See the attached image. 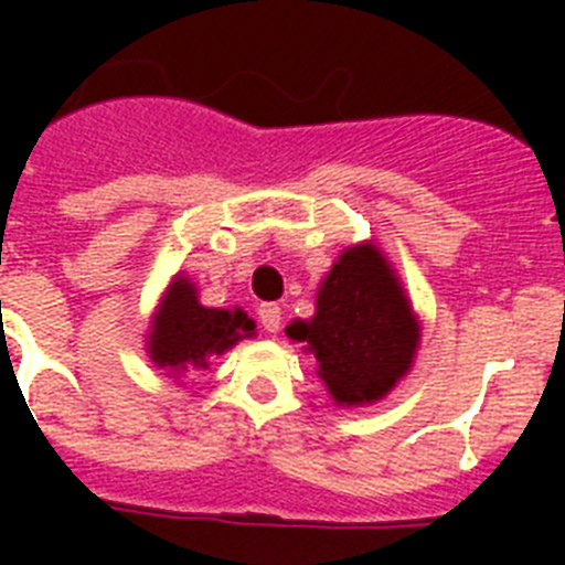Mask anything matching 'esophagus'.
<instances>
[{"label":"esophagus","mask_w":565,"mask_h":565,"mask_svg":"<svg viewBox=\"0 0 565 565\" xmlns=\"http://www.w3.org/2000/svg\"><path fill=\"white\" fill-rule=\"evenodd\" d=\"M279 319H282V311H279L277 302H263L259 306V326L266 328L268 333L279 331Z\"/></svg>","instance_id":"1"}]
</instances>
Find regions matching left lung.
Here are the masks:
<instances>
[{
  "label": "left lung",
  "instance_id": "left-lung-1",
  "mask_svg": "<svg viewBox=\"0 0 565 565\" xmlns=\"http://www.w3.org/2000/svg\"><path fill=\"white\" fill-rule=\"evenodd\" d=\"M286 333L308 342L319 376L339 404H371L411 371L418 322L387 259L348 248L317 294V317Z\"/></svg>",
  "mask_w": 565,
  "mask_h": 565
}]
</instances>
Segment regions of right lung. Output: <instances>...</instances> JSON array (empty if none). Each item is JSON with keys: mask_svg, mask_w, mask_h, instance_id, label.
<instances>
[{"mask_svg": "<svg viewBox=\"0 0 565 565\" xmlns=\"http://www.w3.org/2000/svg\"><path fill=\"white\" fill-rule=\"evenodd\" d=\"M254 322L239 311L203 308L189 279H174L154 319L149 356L158 367L186 371L189 364L206 367L212 353L228 351L237 339L252 337Z\"/></svg>", "mask_w": 565, "mask_h": 565, "instance_id": "add662e5", "label": "right lung"}]
</instances>
